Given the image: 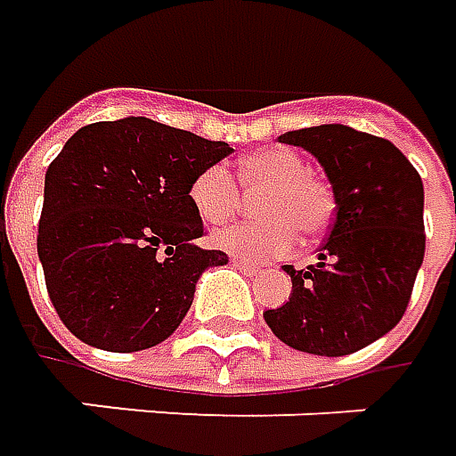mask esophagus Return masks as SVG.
Wrapping results in <instances>:
<instances>
[{
    "label": "esophagus",
    "mask_w": 456,
    "mask_h": 456,
    "mask_svg": "<svg viewBox=\"0 0 456 456\" xmlns=\"http://www.w3.org/2000/svg\"><path fill=\"white\" fill-rule=\"evenodd\" d=\"M232 262H234V267L241 269V272H247V274H256V272H262V267H259V265L247 262V259H240V256H234Z\"/></svg>",
    "instance_id": "obj_1"
}]
</instances>
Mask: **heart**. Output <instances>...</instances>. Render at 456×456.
I'll use <instances>...</instances> for the list:
<instances>
[{
  "label": "heart",
  "instance_id": "obj_1",
  "mask_svg": "<svg viewBox=\"0 0 456 456\" xmlns=\"http://www.w3.org/2000/svg\"><path fill=\"white\" fill-rule=\"evenodd\" d=\"M241 187L259 191L254 202V224L215 232V247L252 262L277 259L294 249L297 232L314 237L334 215V194L306 169L305 157L289 147H262L240 164ZM189 202L204 224H222L240 207V189L222 167H207L189 184Z\"/></svg>",
  "mask_w": 456,
  "mask_h": 456
}]
</instances>
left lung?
Here are the masks:
<instances>
[{
  "mask_svg": "<svg viewBox=\"0 0 456 456\" xmlns=\"http://www.w3.org/2000/svg\"><path fill=\"white\" fill-rule=\"evenodd\" d=\"M306 150L334 194V224L306 269L287 265L292 294L265 312L292 349L342 357L392 332L410 305L424 259V187L389 142L346 124H319L280 137Z\"/></svg>",
  "mask_w": 456,
  "mask_h": 456,
  "instance_id": "8db88e82",
  "label": "left lung"
}]
</instances>
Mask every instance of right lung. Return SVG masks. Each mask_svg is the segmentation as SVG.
Listing matches in <instances>:
<instances>
[{"mask_svg":"<svg viewBox=\"0 0 456 456\" xmlns=\"http://www.w3.org/2000/svg\"><path fill=\"white\" fill-rule=\"evenodd\" d=\"M147 117L86 124L45 176L37 252L64 327L85 345L142 352L176 332L204 269L227 254L202 249L189 184L232 154Z\"/></svg>","mask_w":456,"mask_h":456,"instance_id":"right-lung-1","label":"right lung"}]
</instances>
